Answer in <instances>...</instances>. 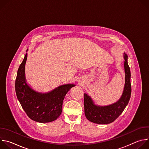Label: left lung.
I'll use <instances>...</instances> for the list:
<instances>
[{
    "mask_svg": "<svg viewBox=\"0 0 149 149\" xmlns=\"http://www.w3.org/2000/svg\"><path fill=\"white\" fill-rule=\"evenodd\" d=\"M124 57L125 59V86L122 96L117 102L108 106L100 107L94 104L90 97L87 94H84L85 115L89 121L99 124H110L120 116L128 104L132 93L131 72L127 62L128 56L124 53Z\"/></svg>",
    "mask_w": 149,
    "mask_h": 149,
    "instance_id": "left-lung-1",
    "label": "left lung"
}]
</instances>
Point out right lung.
Segmentation results:
<instances>
[{"mask_svg":"<svg viewBox=\"0 0 149 149\" xmlns=\"http://www.w3.org/2000/svg\"><path fill=\"white\" fill-rule=\"evenodd\" d=\"M27 54L19 67L15 81L17 98L27 116L39 123H49L56 120L62 110L64 97L74 84L58 87L50 93L41 94L32 90L26 83L25 65Z\"/></svg>","mask_w":149,"mask_h":149,"instance_id":"right-lung-1","label":"right lung"}]
</instances>
